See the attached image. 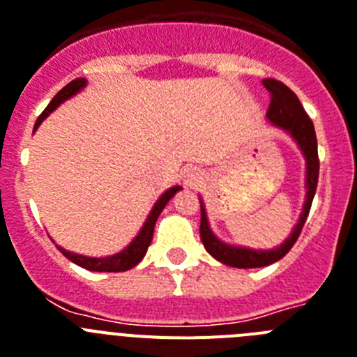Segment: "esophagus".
I'll list each match as a JSON object with an SVG mask.
<instances>
[{
	"mask_svg": "<svg viewBox=\"0 0 357 357\" xmlns=\"http://www.w3.org/2000/svg\"><path fill=\"white\" fill-rule=\"evenodd\" d=\"M201 172L197 169H190V170H187V174H185V185H187L188 188H194V187H197V185H199L201 183Z\"/></svg>",
	"mask_w": 357,
	"mask_h": 357,
	"instance_id": "obj_1",
	"label": "esophagus"
}]
</instances>
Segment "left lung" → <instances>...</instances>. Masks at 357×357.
Instances as JSON below:
<instances>
[{"label": "left lung", "instance_id": "obj_1", "mask_svg": "<svg viewBox=\"0 0 357 357\" xmlns=\"http://www.w3.org/2000/svg\"><path fill=\"white\" fill-rule=\"evenodd\" d=\"M264 88L268 89L271 95V104L266 113L269 122L273 126L280 127L287 135H291L296 145L302 151L303 158H305V203H303V210L300 213V219L296 226L293 228L289 237L284 241L275 250H252V248H243V246H231L213 235L210 230L208 217H206V210H204L203 201L201 203V226L199 234L203 246L206 248V252L217 259L219 262L231 268H264V266L273 264L280 260L282 257L289 252L293 244L296 243L300 231H302L305 219L311 210L312 197L316 194V185H318V172H320V160H318V144H316V132L314 126H312L311 119L307 116L303 105L300 104L298 97L287 88L284 82L275 79H264L262 80Z\"/></svg>", "mask_w": 357, "mask_h": 357}]
</instances>
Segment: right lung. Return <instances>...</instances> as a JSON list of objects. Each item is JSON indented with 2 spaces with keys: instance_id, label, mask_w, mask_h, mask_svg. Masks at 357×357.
Wrapping results in <instances>:
<instances>
[{
  "instance_id": "add662e5",
  "label": "right lung",
  "mask_w": 357,
  "mask_h": 357,
  "mask_svg": "<svg viewBox=\"0 0 357 357\" xmlns=\"http://www.w3.org/2000/svg\"><path fill=\"white\" fill-rule=\"evenodd\" d=\"M84 86H86V79H75V80H71L70 84L64 86V88L61 89L54 98H52V102L46 105V109L43 111L41 116L37 119L36 127H33V129H37V127L41 126L43 120H45L52 111L57 109L59 105L63 104L64 100H68V98H71L73 95H77V93L84 88ZM178 190H181V187H172L169 188L165 194H161V197L154 203L153 210H151V213H149L147 221H145L144 226H142V230L138 231V235H136L135 238H132V243L129 244V246L123 248L122 252L114 253V255H109V257H100V259H97V257H86V255H79V253H71L61 246L57 248L61 250V253H63L68 260L75 262V264L80 266V268L89 269V271L119 273V271H127V269L135 268V266L145 257L147 248L151 246V241H153V234H154V225H156L161 210L165 208V204L169 203L170 197L174 196Z\"/></svg>"
}]
</instances>
